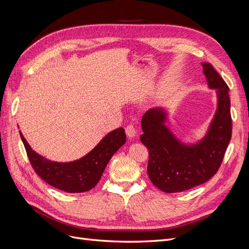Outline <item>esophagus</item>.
<instances>
[{
	"instance_id": "34e87169",
	"label": "esophagus",
	"mask_w": 249,
	"mask_h": 249,
	"mask_svg": "<svg viewBox=\"0 0 249 249\" xmlns=\"http://www.w3.org/2000/svg\"><path fill=\"white\" fill-rule=\"evenodd\" d=\"M125 131H126V134H127V136L129 139L134 138L135 134H136V130H135V128H134V126L132 124L127 125L126 128H125Z\"/></svg>"
}]
</instances>
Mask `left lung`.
<instances>
[{
	"label": "left lung",
	"mask_w": 249,
	"mask_h": 249,
	"mask_svg": "<svg viewBox=\"0 0 249 249\" xmlns=\"http://www.w3.org/2000/svg\"><path fill=\"white\" fill-rule=\"evenodd\" d=\"M210 89H216L217 109L205 138L184 145L164 125L165 110L146 111L142 119L141 142L149 150L148 175L154 185L167 194L204 184L217 173L231 138L229 87L210 63H202Z\"/></svg>",
	"instance_id": "1"
}]
</instances>
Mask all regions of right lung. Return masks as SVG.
<instances>
[{"label":"right lung","mask_w":249,"mask_h":249,"mask_svg":"<svg viewBox=\"0 0 249 249\" xmlns=\"http://www.w3.org/2000/svg\"><path fill=\"white\" fill-rule=\"evenodd\" d=\"M32 167L40 178L54 188L75 194L95 187L101 178L107 164L126 142L123 128L109 132L90 153L72 162H54L38 155L32 150L19 132Z\"/></svg>","instance_id":"obj_1"}]
</instances>
